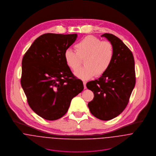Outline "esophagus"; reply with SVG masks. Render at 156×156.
<instances>
[{
	"instance_id": "esophagus-1",
	"label": "esophagus",
	"mask_w": 156,
	"mask_h": 156,
	"mask_svg": "<svg viewBox=\"0 0 156 156\" xmlns=\"http://www.w3.org/2000/svg\"><path fill=\"white\" fill-rule=\"evenodd\" d=\"M83 86H84V88L86 89L87 88V87H86V85H87V82L85 81H83Z\"/></svg>"
}]
</instances>
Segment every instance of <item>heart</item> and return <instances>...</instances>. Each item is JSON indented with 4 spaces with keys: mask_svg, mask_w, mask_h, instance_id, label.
I'll use <instances>...</instances> for the list:
<instances>
[{
    "mask_svg": "<svg viewBox=\"0 0 156 156\" xmlns=\"http://www.w3.org/2000/svg\"><path fill=\"white\" fill-rule=\"evenodd\" d=\"M76 51L67 48L64 57L67 66L76 70L82 64L84 67L74 73L77 77L88 80L95 75L97 77L104 74L111 66L114 58V47L111 42L101 41L97 37L89 35L75 45Z\"/></svg>",
    "mask_w": 156,
    "mask_h": 156,
    "instance_id": "heart-1",
    "label": "heart"
}]
</instances>
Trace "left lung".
<instances>
[{
	"instance_id": "obj_1",
	"label": "left lung",
	"mask_w": 156,
	"mask_h": 156,
	"mask_svg": "<svg viewBox=\"0 0 156 156\" xmlns=\"http://www.w3.org/2000/svg\"><path fill=\"white\" fill-rule=\"evenodd\" d=\"M101 37L113 45L114 58L104 74L87 83L94 95L88 106L95 117L108 121L118 116L129 101L136 83L134 60L132 52L117 37L106 33Z\"/></svg>"
}]
</instances>
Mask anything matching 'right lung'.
<instances>
[{"label": "right lung", "instance_id": "add662e5", "mask_svg": "<svg viewBox=\"0 0 156 156\" xmlns=\"http://www.w3.org/2000/svg\"><path fill=\"white\" fill-rule=\"evenodd\" d=\"M77 35L45 34L37 38L22 59L21 85L33 111L54 121L67 113L71 100L83 89L67 66L65 50Z\"/></svg>", "mask_w": 156, "mask_h": 156}]
</instances>
